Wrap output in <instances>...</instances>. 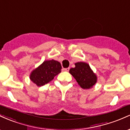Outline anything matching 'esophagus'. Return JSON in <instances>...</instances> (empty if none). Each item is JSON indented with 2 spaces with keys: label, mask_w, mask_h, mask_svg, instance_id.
I'll return each mask as SVG.
<instances>
[{
  "label": "esophagus",
  "mask_w": 130,
  "mask_h": 130,
  "mask_svg": "<svg viewBox=\"0 0 130 130\" xmlns=\"http://www.w3.org/2000/svg\"><path fill=\"white\" fill-rule=\"evenodd\" d=\"M63 71H68L70 70V68H63Z\"/></svg>",
  "instance_id": "obj_1"
}]
</instances>
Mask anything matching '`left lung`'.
I'll return each instance as SVG.
<instances>
[{"label": "left lung", "instance_id": "obj_1", "mask_svg": "<svg viewBox=\"0 0 130 130\" xmlns=\"http://www.w3.org/2000/svg\"><path fill=\"white\" fill-rule=\"evenodd\" d=\"M69 72L84 89H90L96 83L97 77L87 63L77 62L75 67L71 68Z\"/></svg>", "mask_w": 130, "mask_h": 130}]
</instances>
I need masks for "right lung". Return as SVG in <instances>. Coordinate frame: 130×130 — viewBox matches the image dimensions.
<instances>
[{"label":"right lung","instance_id":"add662e5","mask_svg":"<svg viewBox=\"0 0 130 130\" xmlns=\"http://www.w3.org/2000/svg\"><path fill=\"white\" fill-rule=\"evenodd\" d=\"M62 66L57 61L46 60L38 68L34 70L30 79L38 86H43L50 83L54 77L60 73Z\"/></svg>","mask_w":130,"mask_h":130}]
</instances>
